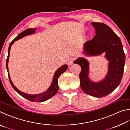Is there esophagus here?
Masks as SVG:
<instances>
[{
  "label": "esophagus",
  "instance_id": "esophagus-1",
  "mask_svg": "<svg viewBox=\"0 0 130 130\" xmlns=\"http://www.w3.org/2000/svg\"><path fill=\"white\" fill-rule=\"evenodd\" d=\"M74 58H75L74 57H69L67 60V64L68 65H72V63H73V61H74Z\"/></svg>",
  "mask_w": 130,
  "mask_h": 130
}]
</instances>
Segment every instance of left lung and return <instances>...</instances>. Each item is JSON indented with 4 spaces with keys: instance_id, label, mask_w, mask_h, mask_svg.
<instances>
[{
    "instance_id": "left-lung-1",
    "label": "left lung",
    "mask_w": 130,
    "mask_h": 130,
    "mask_svg": "<svg viewBox=\"0 0 130 130\" xmlns=\"http://www.w3.org/2000/svg\"><path fill=\"white\" fill-rule=\"evenodd\" d=\"M95 36L84 45L83 54L86 56H96L105 53L108 61V72L105 77L98 82L89 78V62L84 57L74 61L81 67L79 73L80 86L85 93L97 98L108 95L121 82L125 64V54L119 37L108 26L102 23L92 22Z\"/></svg>"
}]
</instances>
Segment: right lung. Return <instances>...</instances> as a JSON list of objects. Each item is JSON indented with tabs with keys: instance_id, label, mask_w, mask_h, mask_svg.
<instances>
[{
	"instance_id": "add662e5",
	"label": "right lung",
	"mask_w": 130,
	"mask_h": 130,
	"mask_svg": "<svg viewBox=\"0 0 130 130\" xmlns=\"http://www.w3.org/2000/svg\"><path fill=\"white\" fill-rule=\"evenodd\" d=\"M37 29L36 28H29V29H25L24 31L21 32L20 34L18 35V36L16 37V38L13 40L12 41L10 44L9 45V48L8 49V57L7 59L6 60V68L8 72V77L9 79V82H10V84L11 86H12V88L15 90L20 94L21 96H22L24 98L27 99V100H29L30 101H32V102H44L46 100H49L54 95H55L58 90V79L59 77L60 76L61 74L65 72L66 70L68 69V65H63L62 67L59 68L58 69L56 70L55 73V74H54V76L53 78L51 86H49V88L46 90V91H45L44 93H42L41 94H29L25 93L24 92H22L20 91L13 84L12 82L10 76H9V70H8V60H9V53H10V49L11 47L12 46L14 42L15 41H17L18 40L22 39V37L28 36V35H31V34H35V32H36V30Z\"/></svg>"
}]
</instances>
